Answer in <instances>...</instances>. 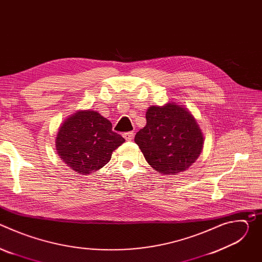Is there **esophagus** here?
Wrapping results in <instances>:
<instances>
[{
    "label": "esophagus",
    "mask_w": 262,
    "mask_h": 262,
    "mask_svg": "<svg viewBox=\"0 0 262 262\" xmlns=\"http://www.w3.org/2000/svg\"><path fill=\"white\" fill-rule=\"evenodd\" d=\"M134 136H135V133L134 132H127L125 134H123V137L125 140L127 141H132L134 139Z\"/></svg>",
    "instance_id": "esophagus-1"
}]
</instances>
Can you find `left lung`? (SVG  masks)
I'll return each mask as SVG.
<instances>
[{
    "label": "left lung",
    "mask_w": 262,
    "mask_h": 262,
    "mask_svg": "<svg viewBox=\"0 0 262 262\" xmlns=\"http://www.w3.org/2000/svg\"><path fill=\"white\" fill-rule=\"evenodd\" d=\"M146 121L135 142L155 170L176 175L195 163L202 150L203 137L189 111L175 103L152 105L146 112Z\"/></svg>",
    "instance_id": "obj_1"
}]
</instances>
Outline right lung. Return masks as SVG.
<instances>
[{
    "instance_id": "1",
    "label": "right lung",
    "mask_w": 262,
    "mask_h": 262,
    "mask_svg": "<svg viewBox=\"0 0 262 262\" xmlns=\"http://www.w3.org/2000/svg\"><path fill=\"white\" fill-rule=\"evenodd\" d=\"M125 140L96 111H80L63 122L56 139L57 151L70 169L90 174L106 165Z\"/></svg>"
}]
</instances>
